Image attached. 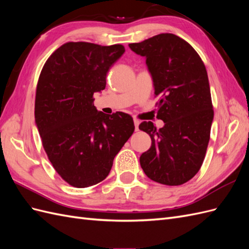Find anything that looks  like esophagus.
I'll return each instance as SVG.
<instances>
[{"label": "esophagus", "instance_id": "34e87169", "mask_svg": "<svg viewBox=\"0 0 249 249\" xmlns=\"http://www.w3.org/2000/svg\"><path fill=\"white\" fill-rule=\"evenodd\" d=\"M139 124H140V122L138 119H136V118H134V125H135V131H138L139 130Z\"/></svg>", "mask_w": 249, "mask_h": 249}]
</instances>
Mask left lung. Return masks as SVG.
<instances>
[{
    "label": "left lung",
    "instance_id": "1",
    "mask_svg": "<svg viewBox=\"0 0 249 249\" xmlns=\"http://www.w3.org/2000/svg\"><path fill=\"white\" fill-rule=\"evenodd\" d=\"M129 47L145 58L159 100L157 117L164 122L159 130L152 122L139 125L152 139V146L140 156L141 168L157 183L182 185L198 172L210 140L214 111L206 66L175 34H159Z\"/></svg>",
    "mask_w": 249,
    "mask_h": 249
}]
</instances>
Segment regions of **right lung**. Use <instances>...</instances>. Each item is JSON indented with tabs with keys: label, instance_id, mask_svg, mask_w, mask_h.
Wrapping results in <instances>:
<instances>
[{
	"label": "right lung",
	"instance_id": "add662e5",
	"mask_svg": "<svg viewBox=\"0 0 249 249\" xmlns=\"http://www.w3.org/2000/svg\"><path fill=\"white\" fill-rule=\"evenodd\" d=\"M124 53L122 44L67 42L41 71L35 124L52 165L73 187L86 188L106 178L135 130L129 114H105L93 105V94L106 87L109 70Z\"/></svg>",
	"mask_w": 249,
	"mask_h": 249
}]
</instances>
